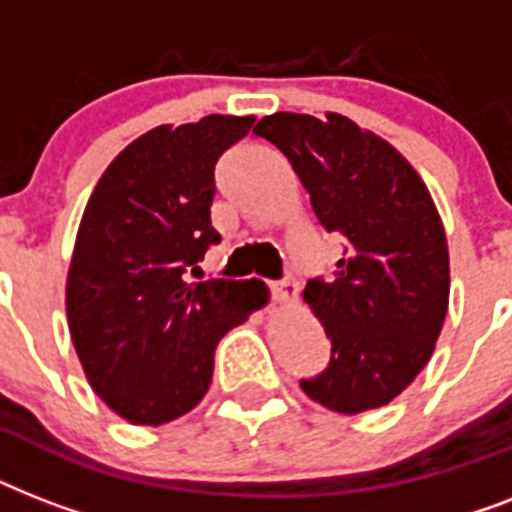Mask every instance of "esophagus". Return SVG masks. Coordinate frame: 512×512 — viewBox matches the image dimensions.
Listing matches in <instances>:
<instances>
[{"instance_id":"1","label":"esophagus","mask_w":512,"mask_h":512,"mask_svg":"<svg viewBox=\"0 0 512 512\" xmlns=\"http://www.w3.org/2000/svg\"><path fill=\"white\" fill-rule=\"evenodd\" d=\"M271 292L273 300L279 305H292L297 300V292H300V289H297V281L292 279V276H287L284 281H276L271 287Z\"/></svg>"}]
</instances>
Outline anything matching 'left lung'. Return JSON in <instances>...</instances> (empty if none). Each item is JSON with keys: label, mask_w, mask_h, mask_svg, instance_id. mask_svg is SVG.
Listing matches in <instances>:
<instances>
[{"label": "left lung", "mask_w": 512, "mask_h": 512, "mask_svg": "<svg viewBox=\"0 0 512 512\" xmlns=\"http://www.w3.org/2000/svg\"><path fill=\"white\" fill-rule=\"evenodd\" d=\"M255 135L287 156L327 231L345 236L335 279L303 300L332 342L316 404L361 414L390 404L422 372L449 308V247L428 185L388 140L348 116H263Z\"/></svg>", "instance_id": "8db88e82"}]
</instances>
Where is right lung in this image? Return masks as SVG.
Segmentation results:
<instances>
[{"instance_id":"1","label":"right lung","mask_w":512,"mask_h":512,"mask_svg":"<svg viewBox=\"0 0 512 512\" xmlns=\"http://www.w3.org/2000/svg\"><path fill=\"white\" fill-rule=\"evenodd\" d=\"M255 116L162 124L108 164L84 207L66 313L87 382L132 425H164L199 404L215 348L268 303L263 281H188L220 241L209 207L215 164Z\"/></svg>"}]
</instances>
